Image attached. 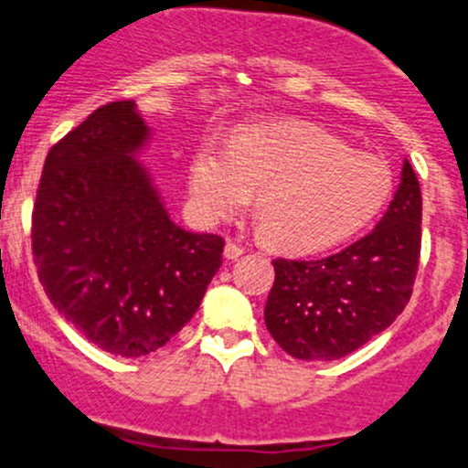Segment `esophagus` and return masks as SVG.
I'll return each instance as SVG.
<instances>
[{"mask_svg": "<svg viewBox=\"0 0 468 468\" xmlns=\"http://www.w3.org/2000/svg\"><path fill=\"white\" fill-rule=\"evenodd\" d=\"M244 246L241 244H238V241H227V246H224V257H227V260H238V257H241L244 255Z\"/></svg>", "mask_w": 468, "mask_h": 468, "instance_id": "obj_1", "label": "esophagus"}]
</instances>
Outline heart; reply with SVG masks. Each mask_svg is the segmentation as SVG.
Segmentation results:
<instances>
[{
  "mask_svg": "<svg viewBox=\"0 0 468 468\" xmlns=\"http://www.w3.org/2000/svg\"><path fill=\"white\" fill-rule=\"evenodd\" d=\"M272 244L292 252L332 249L383 211L391 174L336 136L303 121L249 125L229 149L207 144L189 169L193 211L216 224L249 207Z\"/></svg>",
  "mask_w": 468,
  "mask_h": 468,
  "instance_id": "1",
  "label": "heart"
}]
</instances>
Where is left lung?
Returning <instances> with one entry per match:
<instances>
[{
    "label": "left lung",
    "instance_id": "1",
    "mask_svg": "<svg viewBox=\"0 0 468 468\" xmlns=\"http://www.w3.org/2000/svg\"><path fill=\"white\" fill-rule=\"evenodd\" d=\"M420 219V185L405 160L372 233L324 260L272 261L264 321L279 347L302 361H336L388 330L411 297Z\"/></svg>",
    "mask_w": 468,
    "mask_h": 468
}]
</instances>
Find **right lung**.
<instances>
[{"instance_id": "right-lung-1", "label": "right lung", "mask_w": 468, "mask_h": 468, "mask_svg": "<svg viewBox=\"0 0 468 468\" xmlns=\"http://www.w3.org/2000/svg\"><path fill=\"white\" fill-rule=\"evenodd\" d=\"M152 130L133 101L92 112L46 155L32 255L52 305L114 356L163 347L191 321L224 239L169 218L138 154Z\"/></svg>"}]
</instances>
